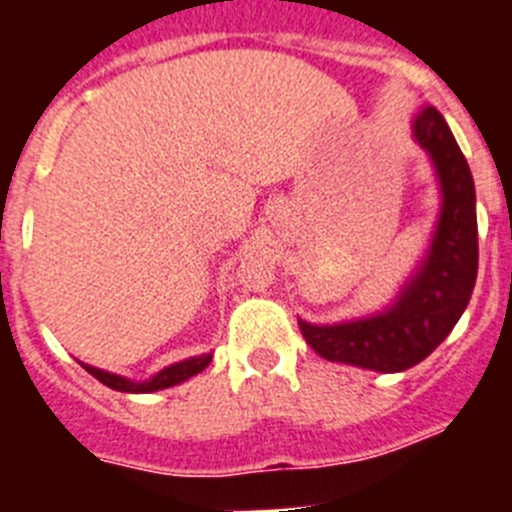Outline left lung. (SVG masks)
Instances as JSON below:
<instances>
[{"mask_svg":"<svg viewBox=\"0 0 512 512\" xmlns=\"http://www.w3.org/2000/svg\"><path fill=\"white\" fill-rule=\"evenodd\" d=\"M413 138L428 153L441 189L431 246L392 305L346 323H300L312 351L328 361L395 374L433 354L467 310L477 282V197L467 158L431 104L413 117Z\"/></svg>","mask_w":512,"mask_h":512,"instance_id":"1","label":"left lung"}]
</instances>
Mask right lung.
I'll return each mask as SVG.
<instances>
[{
  "label": "right lung",
  "instance_id": "obj_1",
  "mask_svg": "<svg viewBox=\"0 0 512 512\" xmlns=\"http://www.w3.org/2000/svg\"><path fill=\"white\" fill-rule=\"evenodd\" d=\"M212 361V354H202V356H192V359H184V361H176V364L166 366L161 369L158 374H153L151 379L146 382H133L128 377H120V374H110L104 372V369H97V366H89L81 361V366L92 374L94 379H99L102 384H107L110 390L117 392H130V395H146V392H156V390H166V387H174V384H182L187 382L189 377L194 374H200L207 364Z\"/></svg>",
  "mask_w": 512,
  "mask_h": 512
}]
</instances>
